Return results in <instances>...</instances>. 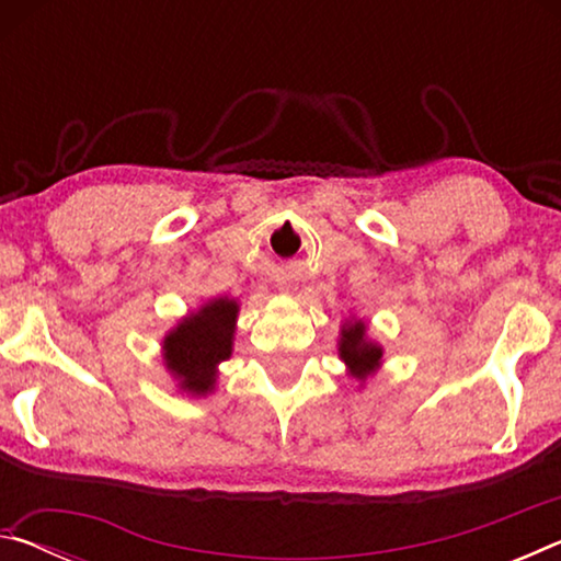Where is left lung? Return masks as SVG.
I'll list each match as a JSON object with an SVG mask.
<instances>
[{
	"instance_id": "left-lung-1",
	"label": "left lung",
	"mask_w": 561,
	"mask_h": 561,
	"mask_svg": "<svg viewBox=\"0 0 561 561\" xmlns=\"http://www.w3.org/2000/svg\"><path fill=\"white\" fill-rule=\"evenodd\" d=\"M339 358L344 360L346 376L364 386L383 366V346L368 336V324L358 317L344 319L339 331Z\"/></svg>"
}]
</instances>
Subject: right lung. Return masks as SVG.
<instances>
[{
  "label": "right lung",
  "instance_id": "obj_1",
  "mask_svg": "<svg viewBox=\"0 0 561 561\" xmlns=\"http://www.w3.org/2000/svg\"><path fill=\"white\" fill-rule=\"evenodd\" d=\"M240 301L213 297L178 321L160 341L163 366L178 391L193 398L215 393L220 364L232 356Z\"/></svg>",
  "mask_w": 561,
  "mask_h": 561
}]
</instances>
